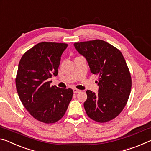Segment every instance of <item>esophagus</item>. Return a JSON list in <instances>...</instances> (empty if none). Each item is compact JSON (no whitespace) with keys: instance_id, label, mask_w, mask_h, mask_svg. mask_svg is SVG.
Here are the masks:
<instances>
[{"instance_id":"1","label":"esophagus","mask_w":151,"mask_h":151,"mask_svg":"<svg viewBox=\"0 0 151 151\" xmlns=\"http://www.w3.org/2000/svg\"><path fill=\"white\" fill-rule=\"evenodd\" d=\"M81 90H78V89H76V88H74L73 89V93H81Z\"/></svg>"}]
</instances>
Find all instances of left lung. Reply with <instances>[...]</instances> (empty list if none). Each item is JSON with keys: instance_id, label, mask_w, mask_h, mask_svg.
<instances>
[{"instance_id": "obj_1", "label": "left lung", "mask_w": 151, "mask_h": 151, "mask_svg": "<svg viewBox=\"0 0 151 151\" xmlns=\"http://www.w3.org/2000/svg\"><path fill=\"white\" fill-rule=\"evenodd\" d=\"M74 46L87 60L91 73L99 76V93L86 91V114L99 122L112 120L126 106L131 90V74L123 55L103 40L75 42Z\"/></svg>"}]
</instances>
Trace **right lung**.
<instances>
[{
    "instance_id": "1",
    "label": "right lung",
    "mask_w": 151,
    "mask_h": 151,
    "mask_svg": "<svg viewBox=\"0 0 151 151\" xmlns=\"http://www.w3.org/2000/svg\"><path fill=\"white\" fill-rule=\"evenodd\" d=\"M66 43L42 42L27 51L20 59L17 74V91L20 100L38 121L54 123L65 115L73 91L50 86L48 78L58 75Z\"/></svg>"
}]
</instances>
